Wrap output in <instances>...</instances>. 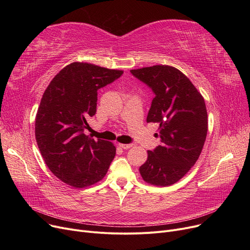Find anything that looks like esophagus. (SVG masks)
Here are the masks:
<instances>
[{
	"label": "esophagus",
	"mask_w": 250,
	"mask_h": 250,
	"mask_svg": "<svg viewBox=\"0 0 250 250\" xmlns=\"http://www.w3.org/2000/svg\"><path fill=\"white\" fill-rule=\"evenodd\" d=\"M118 146H120L121 148L126 150V149H129L133 147V144H118Z\"/></svg>",
	"instance_id": "34e87169"
}]
</instances>
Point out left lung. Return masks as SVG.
I'll return each mask as SVG.
<instances>
[{
	"mask_svg": "<svg viewBox=\"0 0 250 250\" xmlns=\"http://www.w3.org/2000/svg\"><path fill=\"white\" fill-rule=\"evenodd\" d=\"M155 94L147 123L159 125L161 145L148 151L140 167L150 185L168 187L185 176L202 153L208 132V114L203 96L189 79L170 65L130 70Z\"/></svg>",
	"mask_w": 250,
	"mask_h": 250,
	"instance_id": "obj_1",
	"label": "left lung"
}]
</instances>
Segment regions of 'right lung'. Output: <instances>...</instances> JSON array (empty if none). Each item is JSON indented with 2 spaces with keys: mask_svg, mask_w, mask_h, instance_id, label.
<instances>
[{
  "mask_svg": "<svg viewBox=\"0 0 250 250\" xmlns=\"http://www.w3.org/2000/svg\"><path fill=\"white\" fill-rule=\"evenodd\" d=\"M124 74L88 62H73L52 79L35 118V139L50 171L82 188L100 181L115 156L113 144L84 134L96 113L97 91Z\"/></svg>",
  "mask_w": 250,
  "mask_h": 250,
  "instance_id": "add662e5",
  "label": "right lung"
}]
</instances>
